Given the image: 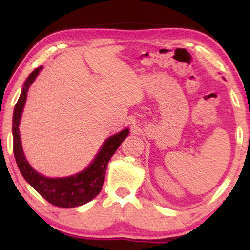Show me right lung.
Returning <instances> with one entry per match:
<instances>
[{
	"instance_id": "obj_1",
	"label": "right lung",
	"mask_w": 250,
	"mask_h": 250,
	"mask_svg": "<svg viewBox=\"0 0 250 250\" xmlns=\"http://www.w3.org/2000/svg\"><path fill=\"white\" fill-rule=\"evenodd\" d=\"M41 69H42V67L36 68L29 75L25 84H23L18 102L15 105L12 132L13 153H15L17 165H18V168L23 179L50 204L62 208L81 206V205L91 201L101 191L109 160L116 152V150L118 149V146H121V143L128 135L129 131L128 128L123 129L117 134L105 140L100 152L95 157L93 163L83 172L67 177H58V179H49V177L41 175L30 167L28 162L26 160L19 135V122L23 110V105H25L26 102L27 92H28L29 86L33 84L34 80L39 75Z\"/></svg>"
}]
</instances>
